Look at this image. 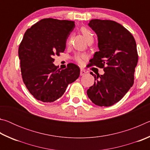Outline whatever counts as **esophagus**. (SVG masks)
<instances>
[{
    "label": "esophagus",
    "mask_w": 150,
    "mask_h": 150,
    "mask_svg": "<svg viewBox=\"0 0 150 150\" xmlns=\"http://www.w3.org/2000/svg\"><path fill=\"white\" fill-rule=\"evenodd\" d=\"M86 72L85 70H83V69H81V71H80V75L81 76H83V75H85V74H86Z\"/></svg>",
    "instance_id": "1"
}]
</instances>
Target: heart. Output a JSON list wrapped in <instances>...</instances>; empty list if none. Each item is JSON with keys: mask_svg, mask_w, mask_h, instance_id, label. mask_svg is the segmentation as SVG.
I'll return each instance as SVG.
<instances>
[{"mask_svg": "<svg viewBox=\"0 0 150 150\" xmlns=\"http://www.w3.org/2000/svg\"><path fill=\"white\" fill-rule=\"evenodd\" d=\"M80 31L82 33V34L83 35V36L85 38V40H87V42H89V41H93L94 40V35H93V33L91 32V30L90 29H88V28L83 26L80 28ZM70 42V38H69L67 40V44H69ZM86 59V56L83 54H77L75 55V60L79 64H82L83 62V60Z\"/></svg>", "mask_w": 150, "mask_h": 150, "instance_id": "obj_1", "label": "heart"}]
</instances>
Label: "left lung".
Masks as SVG:
<instances>
[{"label": "left lung", "mask_w": 150, "mask_h": 150, "mask_svg": "<svg viewBox=\"0 0 150 150\" xmlns=\"http://www.w3.org/2000/svg\"><path fill=\"white\" fill-rule=\"evenodd\" d=\"M89 26L98 36V52L90 59L88 67L103 69L104 75L96 76L95 83L87 91L96 105L110 106L120 100L132 87L138 61L132 34L112 20H91Z\"/></svg>", "instance_id": "left-lung-1"}]
</instances>
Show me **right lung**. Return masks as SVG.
<instances>
[{"mask_svg": "<svg viewBox=\"0 0 150 150\" xmlns=\"http://www.w3.org/2000/svg\"><path fill=\"white\" fill-rule=\"evenodd\" d=\"M75 26L73 21L44 18L25 32L18 48L20 70L24 83L37 100L54 102L79 77L80 68L74 63L62 70L53 63L54 55L64 52Z\"/></svg>", "mask_w": 150, "mask_h": 150, "instance_id": "right-lung-1", "label": "right lung"}]
</instances>
